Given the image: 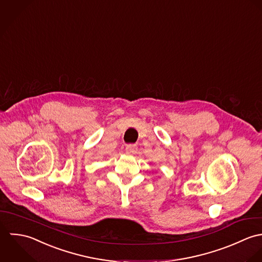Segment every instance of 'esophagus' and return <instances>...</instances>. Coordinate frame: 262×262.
<instances>
[{"instance_id": "esophagus-1", "label": "esophagus", "mask_w": 262, "mask_h": 262, "mask_svg": "<svg viewBox=\"0 0 262 262\" xmlns=\"http://www.w3.org/2000/svg\"><path fill=\"white\" fill-rule=\"evenodd\" d=\"M125 151H126L127 154H136L137 151H138V147H137V145L129 144L125 147Z\"/></svg>"}]
</instances>
